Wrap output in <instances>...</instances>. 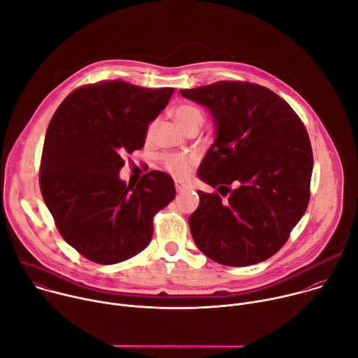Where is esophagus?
Listing matches in <instances>:
<instances>
[{
    "mask_svg": "<svg viewBox=\"0 0 358 358\" xmlns=\"http://www.w3.org/2000/svg\"><path fill=\"white\" fill-rule=\"evenodd\" d=\"M174 187H176V191H177V192H182L184 189L188 188V185H187L184 181H180V180H176V181H174Z\"/></svg>",
    "mask_w": 358,
    "mask_h": 358,
    "instance_id": "34e87169",
    "label": "esophagus"
}]
</instances>
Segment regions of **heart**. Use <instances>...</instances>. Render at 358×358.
I'll return each instance as SVG.
<instances>
[{
    "label": "heart",
    "instance_id": "heart-1",
    "mask_svg": "<svg viewBox=\"0 0 358 358\" xmlns=\"http://www.w3.org/2000/svg\"><path fill=\"white\" fill-rule=\"evenodd\" d=\"M173 115H174L176 122L184 130H188V129L195 127V126L201 127V124L203 123V115H202V112L195 105H189V103L181 105V106L174 109ZM156 124H157V122L150 123V126H148V136L152 134V131H155ZM166 166L174 174H184L188 170V167H189V160L184 159V157L171 156V157L166 159Z\"/></svg>",
    "mask_w": 358,
    "mask_h": 358
}]
</instances>
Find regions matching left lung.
I'll return each mask as SVG.
<instances>
[{
	"mask_svg": "<svg viewBox=\"0 0 358 358\" xmlns=\"http://www.w3.org/2000/svg\"><path fill=\"white\" fill-rule=\"evenodd\" d=\"M180 93L207 108L215 127L196 176L228 195L196 191L199 206L188 218L195 245L227 266L269 259L308 208V131L282 97L259 85L225 80Z\"/></svg>",
	"mask_w": 358,
	"mask_h": 358,
	"instance_id": "1",
	"label": "left lung"
}]
</instances>
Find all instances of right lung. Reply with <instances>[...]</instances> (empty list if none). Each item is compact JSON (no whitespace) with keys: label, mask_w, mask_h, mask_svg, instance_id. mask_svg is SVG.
I'll return each mask as SVG.
<instances>
[{"label":"right lung","mask_w":358,"mask_h":358,"mask_svg":"<svg viewBox=\"0 0 358 358\" xmlns=\"http://www.w3.org/2000/svg\"><path fill=\"white\" fill-rule=\"evenodd\" d=\"M173 87L122 80L72 92L50 120L39 185L62 238L89 261L113 265L151 241L152 217L176 196L173 178L148 171L136 184L119 173L123 155L144 145L148 124L167 106Z\"/></svg>","instance_id":"1"}]
</instances>
